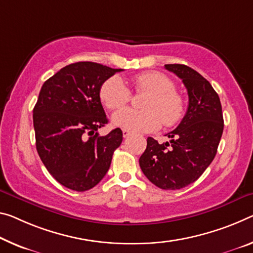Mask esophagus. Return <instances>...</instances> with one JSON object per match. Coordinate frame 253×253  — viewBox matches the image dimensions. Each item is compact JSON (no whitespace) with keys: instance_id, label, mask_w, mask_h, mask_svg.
<instances>
[{"instance_id":"1","label":"esophagus","mask_w":253,"mask_h":253,"mask_svg":"<svg viewBox=\"0 0 253 253\" xmlns=\"http://www.w3.org/2000/svg\"><path fill=\"white\" fill-rule=\"evenodd\" d=\"M130 134H131V133H130L129 130H127V129H123V136H124V137H125V138L129 137Z\"/></svg>"}]
</instances>
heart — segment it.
Masks as SVG:
<instances>
[{
    "mask_svg": "<svg viewBox=\"0 0 253 253\" xmlns=\"http://www.w3.org/2000/svg\"><path fill=\"white\" fill-rule=\"evenodd\" d=\"M137 92L148 93L143 100V110L122 109L131 99V93L119 76H111L100 87V99L110 110H118L112 116V123L124 129L137 133L158 130L162 124L172 127L184 114V100L177 91L173 81L159 72H146L134 80Z\"/></svg>",
    "mask_w": 253,
    "mask_h": 253,
    "instance_id": "obj_1",
    "label": "heart"
}]
</instances>
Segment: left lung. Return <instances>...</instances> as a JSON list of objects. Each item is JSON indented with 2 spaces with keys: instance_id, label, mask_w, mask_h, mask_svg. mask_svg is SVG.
<instances>
[{
  "instance_id": "obj_1",
  "label": "left lung",
  "mask_w": 253,
  "mask_h": 253,
  "mask_svg": "<svg viewBox=\"0 0 253 253\" xmlns=\"http://www.w3.org/2000/svg\"><path fill=\"white\" fill-rule=\"evenodd\" d=\"M164 67L182 80L189 98L188 109L179 126L167 134L170 142L159 144L147 138L139 167L156 187L177 190L195 182L213 161L224 120L218 94L204 76L182 64Z\"/></svg>"
}]
</instances>
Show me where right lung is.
Here are the masks:
<instances>
[{"label":"right lung","mask_w":253,"mask_h":253,"mask_svg":"<svg viewBox=\"0 0 253 253\" xmlns=\"http://www.w3.org/2000/svg\"><path fill=\"white\" fill-rule=\"evenodd\" d=\"M122 69L93 62L70 64L42 84L34 108L36 147L48 172L75 191L101 181L123 142L120 128L100 136L108 124L100 87Z\"/></svg>","instance_id":"obj_1"}]
</instances>
